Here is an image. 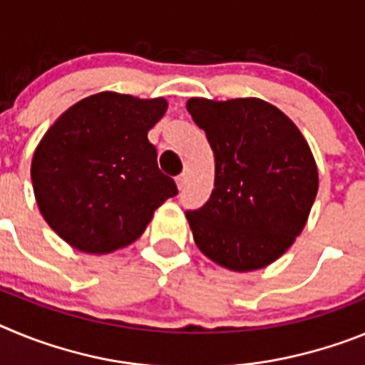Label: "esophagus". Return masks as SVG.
<instances>
[{
  "label": "esophagus",
  "instance_id": "34e87169",
  "mask_svg": "<svg viewBox=\"0 0 365 365\" xmlns=\"http://www.w3.org/2000/svg\"><path fill=\"white\" fill-rule=\"evenodd\" d=\"M175 182H177V188H179V190L185 188V186H186V173H180V175L175 179Z\"/></svg>",
  "mask_w": 365,
  "mask_h": 365
}]
</instances>
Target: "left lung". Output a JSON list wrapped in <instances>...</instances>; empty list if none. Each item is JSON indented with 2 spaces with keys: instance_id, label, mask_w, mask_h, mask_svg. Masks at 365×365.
I'll use <instances>...</instances> for the list:
<instances>
[{
  "instance_id": "1",
  "label": "left lung",
  "mask_w": 365,
  "mask_h": 365,
  "mask_svg": "<svg viewBox=\"0 0 365 365\" xmlns=\"http://www.w3.org/2000/svg\"><path fill=\"white\" fill-rule=\"evenodd\" d=\"M214 151V190L186 212L193 241L234 272L265 269L292 247L318 193V166L298 125L267 100L186 102Z\"/></svg>"
}]
</instances>
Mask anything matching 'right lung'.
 <instances>
[{
    "label": "right lung",
    "mask_w": 365,
    "mask_h": 365,
    "mask_svg": "<svg viewBox=\"0 0 365 365\" xmlns=\"http://www.w3.org/2000/svg\"><path fill=\"white\" fill-rule=\"evenodd\" d=\"M168 100L102 91L71 106L45 131L31 164L43 219L69 247L111 254L143 235L177 193L148 140Z\"/></svg>",
    "instance_id": "right-lung-1"
}]
</instances>
